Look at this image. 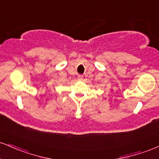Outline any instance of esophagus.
<instances>
[{"mask_svg": "<svg viewBox=\"0 0 159 159\" xmlns=\"http://www.w3.org/2000/svg\"><path fill=\"white\" fill-rule=\"evenodd\" d=\"M83 78H84V76L82 75H79L78 76V79L79 80V81H82V80H83Z\"/></svg>", "mask_w": 159, "mask_h": 159, "instance_id": "34e87169", "label": "esophagus"}]
</instances>
